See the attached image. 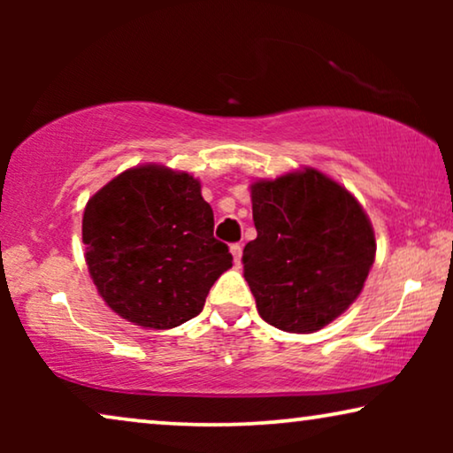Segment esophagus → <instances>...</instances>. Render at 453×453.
Segmentation results:
<instances>
[{
    "mask_svg": "<svg viewBox=\"0 0 453 453\" xmlns=\"http://www.w3.org/2000/svg\"><path fill=\"white\" fill-rule=\"evenodd\" d=\"M231 253H233V259H234V264H241V256H243V245L241 243H233L231 245Z\"/></svg>",
    "mask_w": 453,
    "mask_h": 453,
    "instance_id": "esophagus-1",
    "label": "esophagus"
}]
</instances>
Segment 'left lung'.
<instances>
[{
    "label": "left lung",
    "mask_w": 453,
    "mask_h": 453,
    "mask_svg": "<svg viewBox=\"0 0 453 453\" xmlns=\"http://www.w3.org/2000/svg\"><path fill=\"white\" fill-rule=\"evenodd\" d=\"M257 237L243 250V276L264 321L311 334L361 295L375 259L361 203L324 173L305 169L251 185Z\"/></svg>",
    "instance_id": "obj_1"
}]
</instances>
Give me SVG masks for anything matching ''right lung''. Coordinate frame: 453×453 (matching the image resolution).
<instances>
[{
    "label": "right lung",
    "instance_id": "1",
    "mask_svg": "<svg viewBox=\"0 0 453 453\" xmlns=\"http://www.w3.org/2000/svg\"><path fill=\"white\" fill-rule=\"evenodd\" d=\"M86 264L104 303L152 330L181 326L203 309L233 265L214 239V212L189 173L160 165L123 171L86 203Z\"/></svg>",
    "mask_w": 453,
    "mask_h": 453
}]
</instances>
